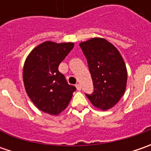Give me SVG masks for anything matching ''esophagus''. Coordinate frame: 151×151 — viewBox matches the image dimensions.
I'll return each mask as SVG.
<instances>
[{"instance_id":"34e87169","label":"esophagus","mask_w":151,"mask_h":151,"mask_svg":"<svg viewBox=\"0 0 151 151\" xmlns=\"http://www.w3.org/2000/svg\"><path fill=\"white\" fill-rule=\"evenodd\" d=\"M76 89L78 91H81V86L80 84H76Z\"/></svg>"}]
</instances>
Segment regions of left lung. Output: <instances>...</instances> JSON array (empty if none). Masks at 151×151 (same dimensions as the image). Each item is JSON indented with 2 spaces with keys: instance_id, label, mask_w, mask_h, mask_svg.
Returning a JSON list of instances; mask_svg holds the SVG:
<instances>
[{
  "instance_id": "8db88e82",
  "label": "left lung",
  "mask_w": 151,
  "mask_h": 151,
  "mask_svg": "<svg viewBox=\"0 0 151 151\" xmlns=\"http://www.w3.org/2000/svg\"><path fill=\"white\" fill-rule=\"evenodd\" d=\"M86 58L93 82V92L86 94L93 106L105 111L124 94L127 70L122 56L104 38H94L80 44Z\"/></svg>"
}]
</instances>
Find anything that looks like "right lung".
<instances>
[{
    "label": "right lung",
    "mask_w": 151,
    "mask_h": 151,
    "mask_svg": "<svg viewBox=\"0 0 151 151\" xmlns=\"http://www.w3.org/2000/svg\"><path fill=\"white\" fill-rule=\"evenodd\" d=\"M73 48V43L47 41L33 49L25 61L22 76L27 93L39 110L50 115L64 111L76 90L58 70Z\"/></svg>",
    "instance_id": "1"
}]
</instances>
